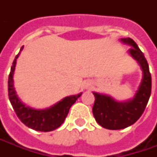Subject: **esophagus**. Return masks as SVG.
Listing matches in <instances>:
<instances>
[{"instance_id": "esophagus-1", "label": "esophagus", "mask_w": 157, "mask_h": 157, "mask_svg": "<svg viewBox=\"0 0 157 157\" xmlns=\"http://www.w3.org/2000/svg\"><path fill=\"white\" fill-rule=\"evenodd\" d=\"M88 86H89V85H86V87L87 88V87H88Z\"/></svg>"}]
</instances>
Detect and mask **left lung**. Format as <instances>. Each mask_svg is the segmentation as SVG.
Returning <instances> with one entry per match:
<instances>
[{
    "instance_id": "1",
    "label": "left lung",
    "mask_w": 157,
    "mask_h": 157,
    "mask_svg": "<svg viewBox=\"0 0 157 157\" xmlns=\"http://www.w3.org/2000/svg\"><path fill=\"white\" fill-rule=\"evenodd\" d=\"M121 41L132 46L130 55L140 63L143 78L135 98L126 102H117L109 96L94 93V118L101 127L112 130L126 128L135 123L142 116L151 94V75L143 53L133 39L122 38Z\"/></svg>"
}]
</instances>
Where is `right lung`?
<instances>
[{"label": "right lung", "instance_id": "obj_1", "mask_svg": "<svg viewBox=\"0 0 157 157\" xmlns=\"http://www.w3.org/2000/svg\"><path fill=\"white\" fill-rule=\"evenodd\" d=\"M19 54L20 52L15 57L9 76L8 86H9V98L10 103L13 106L17 117L28 128L41 132H49L56 129L58 127H60L64 121L69 113L71 106L75 103L76 100L80 97L82 94L66 97L57 103L56 105L44 110H36L29 106H25V105L19 100V98L15 94L14 84H13V75L15 71L16 59Z\"/></svg>", "mask_w": 157, "mask_h": 157}]
</instances>
